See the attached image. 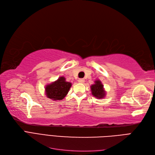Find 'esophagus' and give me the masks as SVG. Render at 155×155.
<instances>
[{"label": "esophagus", "instance_id": "obj_1", "mask_svg": "<svg viewBox=\"0 0 155 155\" xmlns=\"http://www.w3.org/2000/svg\"><path fill=\"white\" fill-rule=\"evenodd\" d=\"M84 80L83 79V78H80V79H78V82H79V83H84Z\"/></svg>", "mask_w": 155, "mask_h": 155}]
</instances>
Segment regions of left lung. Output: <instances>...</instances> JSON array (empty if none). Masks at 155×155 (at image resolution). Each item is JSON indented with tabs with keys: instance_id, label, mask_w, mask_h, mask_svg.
<instances>
[{
	"instance_id": "left-lung-1",
	"label": "left lung",
	"mask_w": 155,
	"mask_h": 155,
	"mask_svg": "<svg viewBox=\"0 0 155 155\" xmlns=\"http://www.w3.org/2000/svg\"><path fill=\"white\" fill-rule=\"evenodd\" d=\"M91 90L93 95L98 99L103 98L106 96V91L104 90V86L99 80H97L94 81V84L91 85Z\"/></svg>"
}]
</instances>
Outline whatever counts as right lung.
<instances>
[{
    "mask_svg": "<svg viewBox=\"0 0 155 155\" xmlns=\"http://www.w3.org/2000/svg\"><path fill=\"white\" fill-rule=\"evenodd\" d=\"M71 83L67 82L64 77H59L57 81L48 84L45 87L46 97L53 101L62 100L69 92Z\"/></svg>",
    "mask_w": 155,
    "mask_h": 155,
    "instance_id": "1",
    "label": "right lung"
}]
</instances>
